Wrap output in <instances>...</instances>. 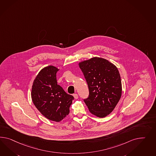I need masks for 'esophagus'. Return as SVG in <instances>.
Masks as SVG:
<instances>
[{"instance_id":"34e87169","label":"esophagus","mask_w":156,"mask_h":156,"mask_svg":"<svg viewBox=\"0 0 156 156\" xmlns=\"http://www.w3.org/2000/svg\"><path fill=\"white\" fill-rule=\"evenodd\" d=\"M73 96L74 97V99H77L78 98V95L77 94H73Z\"/></svg>"}]
</instances>
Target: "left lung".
<instances>
[{
    "instance_id": "8db88e82",
    "label": "left lung",
    "mask_w": 156,
    "mask_h": 156,
    "mask_svg": "<svg viewBox=\"0 0 156 156\" xmlns=\"http://www.w3.org/2000/svg\"><path fill=\"white\" fill-rule=\"evenodd\" d=\"M89 87V97L84 103L90 112L104 118L114 110L122 92L118 68L108 60L93 57L79 63Z\"/></svg>"
}]
</instances>
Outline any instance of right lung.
I'll use <instances>...</instances> for the list:
<instances>
[{
	"label": "right lung",
	"mask_w": 156,
	"mask_h": 156,
	"mask_svg": "<svg viewBox=\"0 0 156 156\" xmlns=\"http://www.w3.org/2000/svg\"><path fill=\"white\" fill-rule=\"evenodd\" d=\"M57 67L48 66L38 73L32 85L31 97L37 109L45 118L59 122L70 112L74 97L57 84Z\"/></svg>",
	"instance_id": "1"
}]
</instances>
